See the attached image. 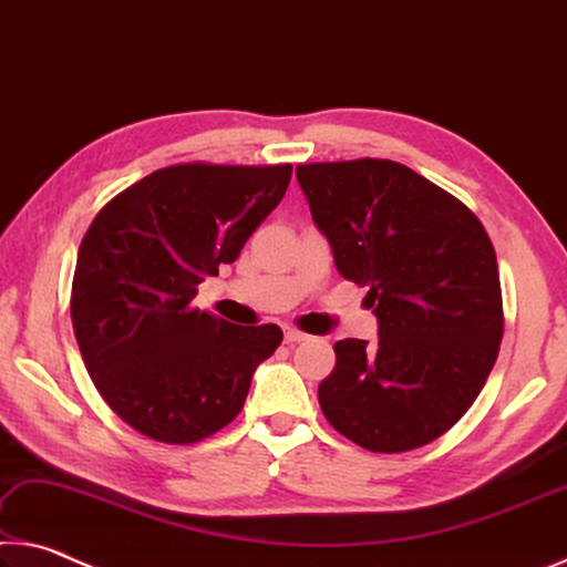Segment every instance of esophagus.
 I'll use <instances>...</instances> for the list:
<instances>
[{"label": "esophagus", "mask_w": 567, "mask_h": 567, "mask_svg": "<svg viewBox=\"0 0 567 567\" xmlns=\"http://www.w3.org/2000/svg\"><path fill=\"white\" fill-rule=\"evenodd\" d=\"M284 339H286V344H299V341H306L309 337L293 327H284Z\"/></svg>", "instance_id": "1"}]
</instances>
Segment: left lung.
Returning a JSON list of instances; mask_svg holds the SVG:
<instances>
[{"instance_id": "left-lung-1", "label": "left lung", "mask_w": 567, "mask_h": 567, "mask_svg": "<svg viewBox=\"0 0 567 567\" xmlns=\"http://www.w3.org/2000/svg\"><path fill=\"white\" fill-rule=\"evenodd\" d=\"M339 274L369 286L379 341L333 344L319 384L333 430L369 452L430 444L462 420L495 367L503 291L475 213L394 161L296 168Z\"/></svg>"}]
</instances>
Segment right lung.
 I'll use <instances>...</instances> for the list:
<instances>
[{
    "label": "right lung",
    "mask_w": 567,
    "mask_h": 567,
    "mask_svg": "<svg viewBox=\"0 0 567 567\" xmlns=\"http://www.w3.org/2000/svg\"><path fill=\"white\" fill-rule=\"evenodd\" d=\"M291 165L183 163L130 185L90 223L72 278V327L102 399L145 437L193 444L244 410L276 323L193 309L281 203Z\"/></svg>",
    "instance_id": "1"
}]
</instances>
